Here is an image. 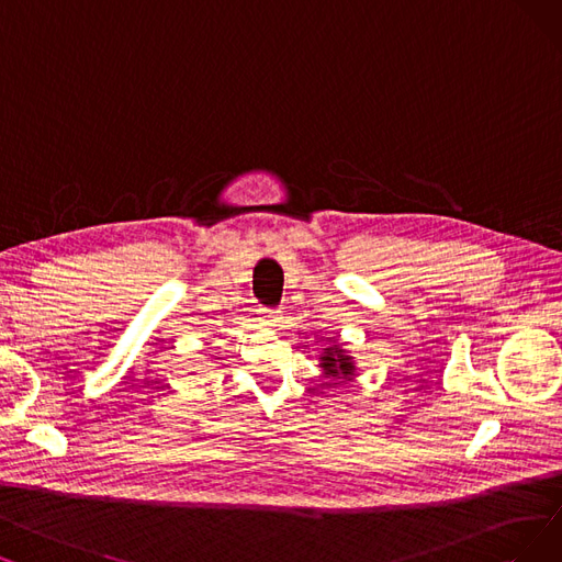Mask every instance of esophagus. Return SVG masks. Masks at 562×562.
<instances>
[{
    "instance_id": "esophagus-1",
    "label": "esophagus",
    "mask_w": 562,
    "mask_h": 562,
    "mask_svg": "<svg viewBox=\"0 0 562 562\" xmlns=\"http://www.w3.org/2000/svg\"><path fill=\"white\" fill-rule=\"evenodd\" d=\"M262 311V318H265V325H272L277 327L281 323V311L277 308H260Z\"/></svg>"
}]
</instances>
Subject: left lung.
Listing matches in <instances>:
<instances>
[{
    "instance_id": "8db88e82",
    "label": "left lung",
    "mask_w": 562,
    "mask_h": 562,
    "mask_svg": "<svg viewBox=\"0 0 562 562\" xmlns=\"http://www.w3.org/2000/svg\"><path fill=\"white\" fill-rule=\"evenodd\" d=\"M321 367L327 373V378H350L355 371L352 357H348L346 350H341L339 346L325 348V355L321 357Z\"/></svg>"
}]
</instances>
